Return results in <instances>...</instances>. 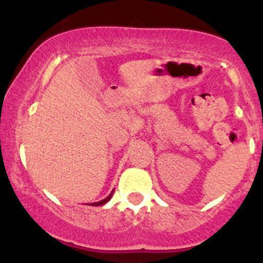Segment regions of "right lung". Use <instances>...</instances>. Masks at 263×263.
Returning <instances> with one entry per match:
<instances>
[{"label":"right lung","mask_w":263,"mask_h":263,"mask_svg":"<svg viewBox=\"0 0 263 263\" xmlns=\"http://www.w3.org/2000/svg\"><path fill=\"white\" fill-rule=\"evenodd\" d=\"M112 194H114V190H112V192H111V194L108 195V197H106L105 199H102V200H100V201H96V203H91L90 205H92V206H100V205L106 204L107 201L111 199V197H112Z\"/></svg>","instance_id":"1"}]
</instances>
